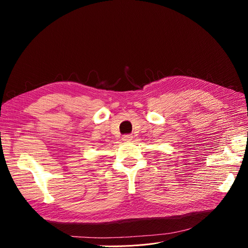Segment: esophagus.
<instances>
[{
	"instance_id": "obj_1",
	"label": "esophagus",
	"mask_w": 248,
	"mask_h": 248,
	"mask_svg": "<svg viewBox=\"0 0 248 248\" xmlns=\"http://www.w3.org/2000/svg\"><path fill=\"white\" fill-rule=\"evenodd\" d=\"M122 140H123L124 141H129V140H132V136H130V134H127V136H123Z\"/></svg>"
}]
</instances>
